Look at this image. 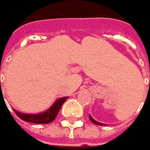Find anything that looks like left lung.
Returning a JSON list of instances; mask_svg holds the SVG:
<instances>
[{"instance_id": "left-lung-1", "label": "left lung", "mask_w": 150, "mask_h": 150, "mask_svg": "<svg viewBox=\"0 0 150 150\" xmlns=\"http://www.w3.org/2000/svg\"><path fill=\"white\" fill-rule=\"evenodd\" d=\"M89 117H90V120H91V121L93 122L95 125H101V126H103V125H106L105 124H102V123H100V122H97L96 120H94V119H93V118H92L91 115H90Z\"/></svg>"}]
</instances>
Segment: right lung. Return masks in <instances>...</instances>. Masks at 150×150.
<instances>
[{"mask_svg":"<svg viewBox=\"0 0 150 150\" xmlns=\"http://www.w3.org/2000/svg\"><path fill=\"white\" fill-rule=\"evenodd\" d=\"M67 99L68 97L59 98L54 101V104L50 106L48 110L39 114H24L16 110H13L16 114V115L24 121L35 123V124H48L53 121L55 119V117L57 116L59 113L60 107Z\"/></svg>","mask_w":150,"mask_h":150,"instance_id":"obj_1","label":"right lung"}]
</instances>
